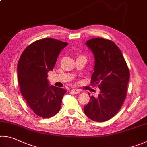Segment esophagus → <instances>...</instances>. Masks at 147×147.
<instances>
[{
  "mask_svg": "<svg viewBox=\"0 0 147 147\" xmlns=\"http://www.w3.org/2000/svg\"><path fill=\"white\" fill-rule=\"evenodd\" d=\"M71 91L73 93L78 94V93H80V89H71Z\"/></svg>",
  "mask_w": 147,
  "mask_h": 147,
  "instance_id": "1",
  "label": "esophagus"
}]
</instances>
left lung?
Instances as JSON below:
<instances>
[{"mask_svg": "<svg viewBox=\"0 0 147 147\" xmlns=\"http://www.w3.org/2000/svg\"><path fill=\"white\" fill-rule=\"evenodd\" d=\"M86 45L94 56V72L91 84L98 86V97L90 96L84 107L88 117L96 122H104L115 116L125 100L130 71L121 50L112 41L93 38Z\"/></svg>", "mask_w": 147, "mask_h": 147, "instance_id": "left-lung-1", "label": "left lung"}]
</instances>
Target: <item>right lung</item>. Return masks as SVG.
<instances>
[{
	"label": "right lung",
	"mask_w": 147,
	"mask_h": 147,
	"mask_svg": "<svg viewBox=\"0 0 147 147\" xmlns=\"http://www.w3.org/2000/svg\"><path fill=\"white\" fill-rule=\"evenodd\" d=\"M68 43L53 38L36 41L24 49L17 64L21 94L37 115L50 118L59 112L66 90L49 86L47 73L53 70L60 51Z\"/></svg>",
	"instance_id": "right-lung-1"
}]
</instances>
